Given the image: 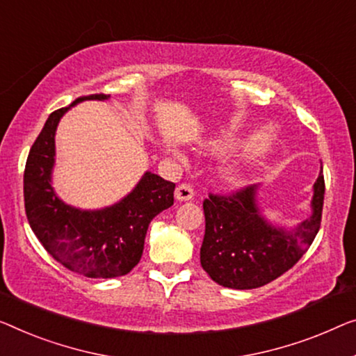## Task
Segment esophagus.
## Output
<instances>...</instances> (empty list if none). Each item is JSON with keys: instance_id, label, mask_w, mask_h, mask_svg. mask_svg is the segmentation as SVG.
<instances>
[{"instance_id": "34e87169", "label": "esophagus", "mask_w": 356, "mask_h": 356, "mask_svg": "<svg viewBox=\"0 0 356 356\" xmlns=\"http://www.w3.org/2000/svg\"><path fill=\"white\" fill-rule=\"evenodd\" d=\"M174 196H176V200H179V201L193 200V196H195L193 187L190 184H180V185H177L176 192H174Z\"/></svg>"}]
</instances>
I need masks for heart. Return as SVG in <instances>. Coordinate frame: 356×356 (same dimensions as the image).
Returning <instances> with one entry per match:
<instances>
[{"mask_svg": "<svg viewBox=\"0 0 356 356\" xmlns=\"http://www.w3.org/2000/svg\"><path fill=\"white\" fill-rule=\"evenodd\" d=\"M220 147H222L220 144H217V145H216V148H220Z\"/></svg>", "mask_w": 356, "mask_h": 356, "instance_id": "heart-1", "label": "heart"}]
</instances>
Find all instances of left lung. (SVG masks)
Wrapping results in <instances>:
<instances>
[{"mask_svg": "<svg viewBox=\"0 0 356 356\" xmlns=\"http://www.w3.org/2000/svg\"><path fill=\"white\" fill-rule=\"evenodd\" d=\"M257 185L229 195L209 193L203 201L206 230L200 251L201 267L217 284L254 289L277 280L299 262L321 225L325 177L314 185L312 216L294 230L277 229L262 217Z\"/></svg>", "mask_w": 356, "mask_h": 356, "instance_id": "obj_1", "label": "left lung"}]
</instances>
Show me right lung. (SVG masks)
<instances>
[{"label": "right lung", "mask_w": 356, "mask_h": 356, "mask_svg": "<svg viewBox=\"0 0 356 356\" xmlns=\"http://www.w3.org/2000/svg\"><path fill=\"white\" fill-rule=\"evenodd\" d=\"M86 99L108 95H83L72 105ZM68 108L52 111L30 148L24 172L26 219L46 251L65 268L88 278L123 277L139 264L153 217L174 204L176 184L145 172L136 188L110 208L81 211L63 203L51 176L56 129Z\"/></svg>", "instance_id": "right-lung-1"}]
</instances>
